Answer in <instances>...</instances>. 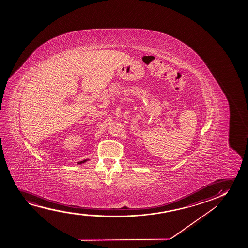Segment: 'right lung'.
Listing matches in <instances>:
<instances>
[{
	"label": "right lung",
	"instance_id": "right-lung-1",
	"mask_svg": "<svg viewBox=\"0 0 248 248\" xmlns=\"http://www.w3.org/2000/svg\"><path fill=\"white\" fill-rule=\"evenodd\" d=\"M87 161V159L84 160V161H80V162H78V164H81V163H85Z\"/></svg>",
	"mask_w": 248,
	"mask_h": 248
}]
</instances>
